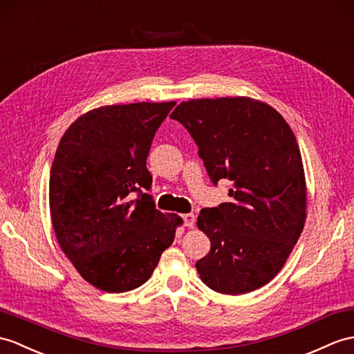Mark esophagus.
Listing matches in <instances>:
<instances>
[{"mask_svg": "<svg viewBox=\"0 0 354 354\" xmlns=\"http://www.w3.org/2000/svg\"><path fill=\"white\" fill-rule=\"evenodd\" d=\"M183 220H184V225L187 227H193L194 226V221H196V217H194V214H184Z\"/></svg>", "mask_w": 354, "mask_h": 354, "instance_id": "34e87169", "label": "esophagus"}]
</instances>
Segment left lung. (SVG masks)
I'll return each mask as SVG.
<instances>
[{"instance_id": "left-lung-1", "label": "left lung", "mask_w": 354, "mask_h": 354, "mask_svg": "<svg viewBox=\"0 0 354 354\" xmlns=\"http://www.w3.org/2000/svg\"><path fill=\"white\" fill-rule=\"evenodd\" d=\"M170 118L193 137L212 184L232 180L231 202L197 217L211 241L197 273L221 294L261 288L305 226L306 180L294 133L273 106L244 96L180 102Z\"/></svg>"}]
</instances>
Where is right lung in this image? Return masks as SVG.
I'll return each mask as SVG.
<instances>
[{"label":"right lung","instance_id":"obj_1","mask_svg":"<svg viewBox=\"0 0 354 354\" xmlns=\"http://www.w3.org/2000/svg\"><path fill=\"white\" fill-rule=\"evenodd\" d=\"M171 102L106 105L63 134L49 176V212L62 250L88 283L106 292L143 285L183 218L162 214L146 167ZM137 192L136 201L130 193Z\"/></svg>","mask_w":354,"mask_h":354}]
</instances>
